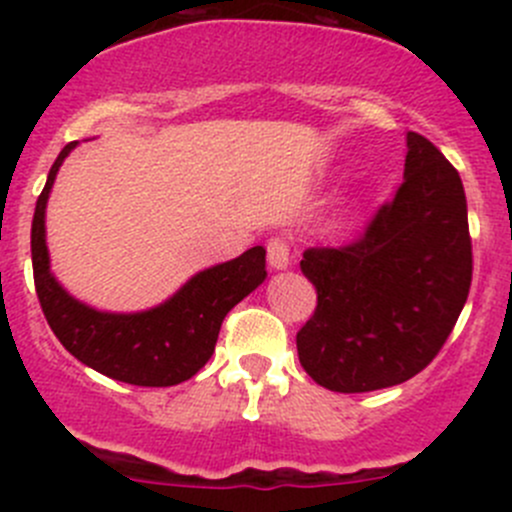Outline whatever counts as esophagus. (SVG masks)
<instances>
[{
    "mask_svg": "<svg viewBox=\"0 0 512 512\" xmlns=\"http://www.w3.org/2000/svg\"><path fill=\"white\" fill-rule=\"evenodd\" d=\"M267 260L275 270H285V267L292 262V245H289L287 237L275 235L267 240Z\"/></svg>",
    "mask_w": 512,
    "mask_h": 512,
    "instance_id": "obj_1",
    "label": "esophagus"
}]
</instances>
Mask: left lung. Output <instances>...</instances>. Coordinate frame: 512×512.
Masks as SVG:
<instances>
[{
    "label": "left lung",
    "mask_w": 512,
    "mask_h": 512,
    "mask_svg": "<svg viewBox=\"0 0 512 512\" xmlns=\"http://www.w3.org/2000/svg\"><path fill=\"white\" fill-rule=\"evenodd\" d=\"M404 180L354 240L304 250L317 307L297 332L299 364L339 394L386 389L426 369L468 299L473 247L458 170L421 133Z\"/></svg>",
    "instance_id": "left-lung-1"
}]
</instances>
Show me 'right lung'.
Instances as JSON below:
<instances>
[{"mask_svg": "<svg viewBox=\"0 0 512 512\" xmlns=\"http://www.w3.org/2000/svg\"><path fill=\"white\" fill-rule=\"evenodd\" d=\"M74 146L76 141L64 146L51 165L32 220V267L41 312L66 352L108 379L133 386L188 381L213 356L225 314L267 277L265 247H252L235 260L200 272L168 302L148 312L108 314L76 302L51 277L44 240L49 190Z\"/></svg>", "mask_w": 512, "mask_h": 512, "instance_id": "obj_1", "label": "right lung"}]
</instances>
